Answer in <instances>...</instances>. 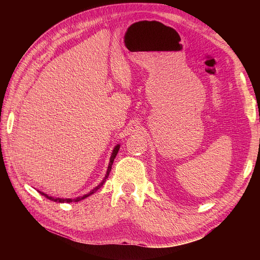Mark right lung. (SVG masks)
<instances>
[{"instance_id":"add662e5","label":"right lung","mask_w":260,"mask_h":260,"mask_svg":"<svg viewBox=\"0 0 260 260\" xmlns=\"http://www.w3.org/2000/svg\"><path fill=\"white\" fill-rule=\"evenodd\" d=\"M119 147H120V145L119 144H117L116 146H115V148L113 149V153H112V156H111V159H109V164H108V168H107V171H106V175H105V178L102 180V182L98 185V186H95L93 188V190L90 192V193H88V194H85V195H83V196H79V198H77V199H75V200H73V199H59V198H52V196H49L48 194H45V193H43V192H40V194L41 195H43V196H45L46 199H49L50 201H53V202H56V203H72V202H80L81 200H84L85 198H88V196H90V195H92L93 193H95L99 188L101 187V186H103V184L106 182V179L108 178V176H109V172H111V170H112V165H113V162H114V159H115V157H116V155H117V153H118V151H119Z\"/></svg>"}]
</instances>
